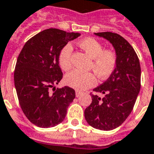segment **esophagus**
<instances>
[{
	"label": "esophagus",
	"instance_id": "1",
	"mask_svg": "<svg viewBox=\"0 0 154 154\" xmlns=\"http://www.w3.org/2000/svg\"><path fill=\"white\" fill-rule=\"evenodd\" d=\"M82 95V92H80L79 91H76V97H79Z\"/></svg>",
	"mask_w": 154,
	"mask_h": 154
}]
</instances>
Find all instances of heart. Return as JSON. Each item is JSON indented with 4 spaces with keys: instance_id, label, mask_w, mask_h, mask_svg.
<instances>
[{
    "instance_id": "obj_1",
    "label": "heart",
    "mask_w": 154,
    "mask_h": 154,
    "mask_svg": "<svg viewBox=\"0 0 154 154\" xmlns=\"http://www.w3.org/2000/svg\"><path fill=\"white\" fill-rule=\"evenodd\" d=\"M77 45L85 52V54L92 58L91 65L97 77L105 80L110 77L117 64V55L112 49H104L103 44L94 38H86L77 43ZM58 63L64 71L70 70L72 63V47L66 44L62 48L58 54ZM65 82L69 87L77 91H85L94 87L97 82L96 74L74 70L67 74Z\"/></svg>"
}]
</instances>
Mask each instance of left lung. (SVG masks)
Here are the masks:
<instances>
[{
	"mask_svg": "<svg viewBox=\"0 0 154 154\" xmlns=\"http://www.w3.org/2000/svg\"><path fill=\"white\" fill-rule=\"evenodd\" d=\"M113 45L117 55L116 69L105 82L94 88L103 98L91 94L92 101L84 111L87 122L100 130L119 127L131 113L140 91L139 57L128 41L112 32L95 33Z\"/></svg>",
	"mask_w": 154,
	"mask_h": 154,
	"instance_id": "obj_1",
	"label": "left lung"
}]
</instances>
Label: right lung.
<instances>
[{
  "mask_svg": "<svg viewBox=\"0 0 154 154\" xmlns=\"http://www.w3.org/2000/svg\"><path fill=\"white\" fill-rule=\"evenodd\" d=\"M80 35L48 29L29 39L19 54L14 72L15 90L24 114L38 127L50 128L63 122L76 97L72 88L56 89L54 85L63 78L59 52Z\"/></svg>",
  "mask_w": 154,
  "mask_h": 154,
  "instance_id": "add662e5",
  "label": "right lung"
}]
</instances>
